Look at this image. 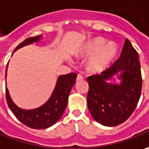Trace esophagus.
<instances>
[{"mask_svg":"<svg viewBox=\"0 0 149 149\" xmlns=\"http://www.w3.org/2000/svg\"><path fill=\"white\" fill-rule=\"evenodd\" d=\"M81 80H83V76L78 73L77 76V81H81Z\"/></svg>","mask_w":149,"mask_h":149,"instance_id":"esophagus-1","label":"esophagus"}]
</instances>
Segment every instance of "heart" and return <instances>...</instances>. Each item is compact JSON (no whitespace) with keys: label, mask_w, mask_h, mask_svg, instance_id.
<instances>
[{"label":"heart","mask_w":149,"mask_h":149,"mask_svg":"<svg viewBox=\"0 0 149 149\" xmlns=\"http://www.w3.org/2000/svg\"><path fill=\"white\" fill-rule=\"evenodd\" d=\"M117 54V47L114 43L102 38H93L88 40L77 54L78 57H91L87 63V68L92 72H100L111 64Z\"/></svg>","instance_id":"b5f03b06"}]
</instances>
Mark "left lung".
<instances>
[{"label": "left lung", "instance_id": "left-lung-1", "mask_svg": "<svg viewBox=\"0 0 149 149\" xmlns=\"http://www.w3.org/2000/svg\"><path fill=\"white\" fill-rule=\"evenodd\" d=\"M120 72V84L108 81ZM89 84L87 106L96 122L105 126H116L129 119L141 95L142 75L139 55L128 39L120 57L100 75L86 78Z\"/></svg>", "mask_w": 149, "mask_h": 149}]
</instances>
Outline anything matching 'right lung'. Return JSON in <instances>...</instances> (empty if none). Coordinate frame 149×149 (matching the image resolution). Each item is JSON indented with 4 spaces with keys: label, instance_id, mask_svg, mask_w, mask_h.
Returning <instances> with one entry per match:
<instances>
[{
    "label": "right lung",
    "instance_id": "1",
    "mask_svg": "<svg viewBox=\"0 0 149 149\" xmlns=\"http://www.w3.org/2000/svg\"><path fill=\"white\" fill-rule=\"evenodd\" d=\"M40 38L42 36L38 35L24 39L15 48L14 52L25 45L38 42ZM77 76V74L75 72L59 76L54 92L49 100L42 106L33 110H26L18 107L12 101L7 87H6V98L8 106L15 117L24 125L36 130L47 129L56 124L63 116L68 105L71 89L76 82Z\"/></svg>",
    "mask_w": 149,
    "mask_h": 149
}]
</instances>
